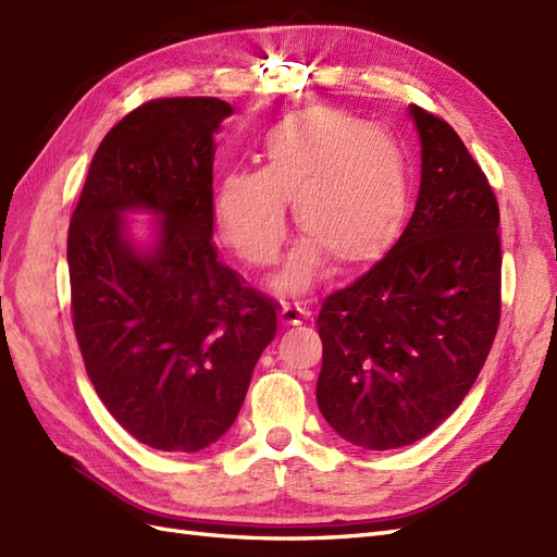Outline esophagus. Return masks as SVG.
<instances>
[{"label":"esophagus","instance_id":"obj_1","mask_svg":"<svg viewBox=\"0 0 557 557\" xmlns=\"http://www.w3.org/2000/svg\"><path fill=\"white\" fill-rule=\"evenodd\" d=\"M308 310L306 308H299V306H292V304H284L280 308V320L282 325H301L304 320H308Z\"/></svg>","mask_w":557,"mask_h":557}]
</instances>
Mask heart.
I'll return each instance as SVG.
<instances>
[{
  "instance_id": "1",
  "label": "heart",
  "mask_w": 557,
  "mask_h": 557,
  "mask_svg": "<svg viewBox=\"0 0 557 557\" xmlns=\"http://www.w3.org/2000/svg\"><path fill=\"white\" fill-rule=\"evenodd\" d=\"M292 199L294 223L306 237L273 284L282 294H304L325 253L339 265H356L396 239L408 211L404 151L392 135L346 111L289 113L263 137V168L220 173L213 215L242 261L268 265L282 247Z\"/></svg>"
}]
</instances>
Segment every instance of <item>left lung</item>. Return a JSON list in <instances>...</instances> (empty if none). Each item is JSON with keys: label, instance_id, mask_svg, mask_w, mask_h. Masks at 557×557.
<instances>
[{"label": "left lung", "instance_id": "1", "mask_svg": "<svg viewBox=\"0 0 557 557\" xmlns=\"http://www.w3.org/2000/svg\"><path fill=\"white\" fill-rule=\"evenodd\" d=\"M408 111L422 145L416 211L382 261L318 315V408L368 450L434 432L480 377L500 320L494 189L454 127Z\"/></svg>", "mask_w": 557, "mask_h": 557}]
</instances>
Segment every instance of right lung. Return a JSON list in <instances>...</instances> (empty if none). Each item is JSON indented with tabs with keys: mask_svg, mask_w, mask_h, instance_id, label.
I'll return each mask as SVG.
<instances>
[{
	"mask_svg": "<svg viewBox=\"0 0 557 557\" xmlns=\"http://www.w3.org/2000/svg\"><path fill=\"white\" fill-rule=\"evenodd\" d=\"M215 97L141 103L89 163L69 227L71 310L101 404L137 442L197 454L223 436L277 332L273 301L218 261ZM158 215L137 243L127 212Z\"/></svg>",
	"mask_w": 557,
	"mask_h": 557,
	"instance_id": "obj_1",
	"label": "right lung"
}]
</instances>
